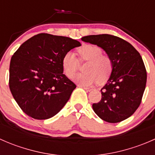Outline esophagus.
Masks as SVG:
<instances>
[{
    "label": "esophagus",
    "instance_id": "esophagus-1",
    "mask_svg": "<svg viewBox=\"0 0 155 155\" xmlns=\"http://www.w3.org/2000/svg\"><path fill=\"white\" fill-rule=\"evenodd\" d=\"M80 87H82V88H84L85 91H91L92 90L91 87H85V86H80Z\"/></svg>",
    "mask_w": 155,
    "mask_h": 155
}]
</instances>
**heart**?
Here are the masks:
<instances>
[{
    "instance_id": "heart-1",
    "label": "heart",
    "mask_w": 155,
    "mask_h": 155,
    "mask_svg": "<svg viewBox=\"0 0 155 155\" xmlns=\"http://www.w3.org/2000/svg\"><path fill=\"white\" fill-rule=\"evenodd\" d=\"M77 54L80 62L87 61L84 70L74 77L76 83L84 86L91 85L98 81L99 83L105 82L112 70L110 58L102 54V49L97 46L86 44L77 49ZM62 67L66 76L73 78L78 70V61L72 53L68 52L62 59Z\"/></svg>"
}]
</instances>
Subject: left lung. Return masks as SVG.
I'll return each mask as SVG.
<instances>
[{"label": "left lung", "mask_w": 155, "mask_h": 155, "mask_svg": "<svg viewBox=\"0 0 155 155\" xmlns=\"http://www.w3.org/2000/svg\"><path fill=\"white\" fill-rule=\"evenodd\" d=\"M82 40L102 48L112 63L101 101L92 105L94 111L107 122L124 121L140 107L145 88L147 73L141 55L130 43L110 34L89 35Z\"/></svg>", "instance_id": "obj_1"}]
</instances>
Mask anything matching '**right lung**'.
Instances as JSON below:
<instances>
[{
    "label": "right lung",
    "instance_id": "1",
    "mask_svg": "<svg viewBox=\"0 0 155 155\" xmlns=\"http://www.w3.org/2000/svg\"><path fill=\"white\" fill-rule=\"evenodd\" d=\"M76 40L39 34L20 46L10 65V91L21 110L34 119L45 120L58 113L76 85L63 73L62 59Z\"/></svg>",
    "mask_w": 155,
    "mask_h": 155
}]
</instances>
